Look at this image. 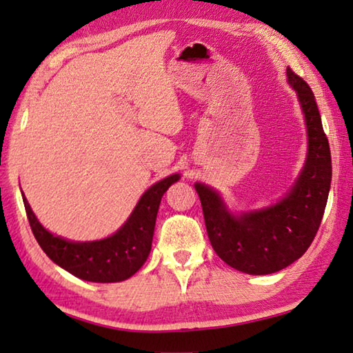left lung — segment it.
Returning a JSON list of instances; mask_svg holds the SVG:
<instances>
[{
    "instance_id": "1",
    "label": "left lung",
    "mask_w": 353,
    "mask_h": 353,
    "mask_svg": "<svg viewBox=\"0 0 353 353\" xmlns=\"http://www.w3.org/2000/svg\"><path fill=\"white\" fill-rule=\"evenodd\" d=\"M287 77L298 92L308 136L305 165L288 194L273 206L234 215L214 189L195 184L214 251L248 274H271L298 261L316 236L329 199L332 157L314 94L292 68Z\"/></svg>"
}]
</instances>
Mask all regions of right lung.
Here are the masks:
<instances>
[{"label":"right lung","mask_w":353,"mask_h":353,"mask_svg":"<svg viewBox=\"0 0 353 353\" xmlns=\"http://www.w3.org/2000/svg\"><path fill=\"white\" fill-rule=\"evenodd\" d=\"M180 175H170L153 184L141 196L132 215L111 237L96 242H71L54 236L40 225L23 195L24 209L37 242L54 263L88 282H121L132 277L147 261L161 199Z\"/></svg>","instance_id":"right-lung-1"}]
</instances>
